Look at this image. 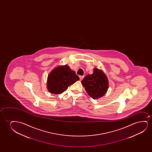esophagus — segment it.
I'll list each match as a JSON object with an SVG mask.
<instances>
[{
    "label": "esophagus",
    "mask_w": 152,
    "mask_h": 152,
    "mask_svg": "<svg viewBox=\"0 0 152 152\" xmlns=\"http://www.w3.org/2000/svg\"><path fill=\"white\" fill-rule=\"evenodd\" d=\"M84 76H79V78H80V80L81 81L82 80V79H83Z\"/></svg>",
    "instance_id": "obj_1"
}]
</instances>
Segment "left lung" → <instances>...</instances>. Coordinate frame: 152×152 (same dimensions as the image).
<instances>
[{"label": "left lung", "mask_w": 152, "mask_h": 152, "mask_svg": "<svg viewBox=\"0 0 152 152\" xmlns=\"http://www.w3.org/2000/svg\"><path fill=\"white\" fill-rule=\"evenodd\" d=\"M81 83L88 95L94 99H97L104 96L108 88V81L103 71L94 68L93 74L87 75Z\"/></svg>", "instance_id": "1"}]
</instances>
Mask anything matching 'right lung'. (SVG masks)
Here are the masks:
<instances>
[{
    "label": "right lung",
    "instance_id": "1",
    "mask_svg": "<svg viewBox=\"0 0 152 152\" xmlns=\"http://www.w3.org/2000/svg\"><path fill=\"white\" fill-rule=\"evenodd\" d=\"M79 80L75 72L67 65L59 66L53 69L48 75L47 88L51 94H62L69 86Z\"/></svg>",
    "mask_w": 152,
    "mask_h": 152
}]
</instances>
